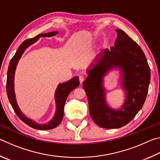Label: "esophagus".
I'll list each match as a JSON object with an SVG mask.
<instances>
[{
	"label": "esophagus",
	"mask_w": 160,
	"mask_h": 160,
	"mask_svg": "<svg viewBox=\"0 0 160 160\" xmlns=\"http://www.w3.org/2000/svg\"><path fill=\"white\" fill-rule=\"evenodd\" d=\"M79 80H80V84H82L83 82V81L85 80V78H84L83 76H82V75H80L79 77Z\"/></svg>",
	"instance_id": "1"
}]
</instances>
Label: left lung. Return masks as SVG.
Wrapping results in <instances>:
<instances>
[{
	"label": "left lung",
	"mask_w": 160,
	"mask_h": 160,
	"mask_svg": "<svg viewBox=\"0 0 160 160\" xmlns=\"http://www.w3.org/2000/svg\"><path fill=\"white\" fill-rule=\"evenodd\" d=\"M114 46L100 51L88 68L83 82L88 99L90 114L97 125L104 128H118L128 123L141 109L148 92L150 69L138 44L120 29H116ZM119 70L124 92L123 104L111 108L106 99L104 77L112 69Z\"/></svg>",
	"instance_id": "1"
}]
</instances>
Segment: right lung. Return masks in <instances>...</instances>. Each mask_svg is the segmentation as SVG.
Instances as JSON below:
<instances>
[{
    "mask_svg": "<svg viewBox=\"0 0 160 160\" xmlns=\"http://www.w3.org/2000/svg\"><path fill=\"white\" fill-rule=\"evenodd\" d=\"M58 33V31H53L48 33H43L38 34L32 39H29L25 40V42L22 43L21 45L19 47L18 49L16 51L15 54L13 56L11 61L10 62L7 74V94L8 97V99L12 107L14 109L15 112L18 116L20 118L24 123L27 125L32 127V128L37 130H50L56 128L61 122L63 117L64 106L65 103L67 99L70 92H72L75 88L79 86V78L78 76L73 77L68 81L65 82L59 83L56 88L55 94H54V99H55L56 103V112L54 113L53 118L50 120L47 123H38L36 121L32 120L24 114L21 109L19 107L17 99H16V95L15 92V74L16 68H17L18 63L20 59L21 58L22 54L25 50L31 45L37 42L41 37H51L55 36Z\"/></svg>",
    "mask_w": 160,
    "mask_h": 160,
    "instance_id": "right-lung-1",
    "label": "right lung"
}]
</instances>
